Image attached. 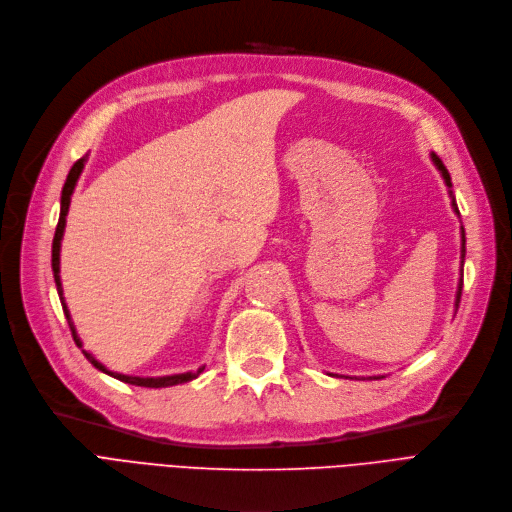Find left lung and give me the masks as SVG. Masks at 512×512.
I'll use <instances>...</instances> for the list:
<instances>
[{
	"label": "left lung",
	"instance_id": "left-lung-1",
	"mask_svg": "<svg viewBox=\"0 0 512 512\" xmlns=\"http://www.w3.org/2000/svg\"><path fill=\"white\" fill-rule=\"evenodd\" d=\"M431 160H433V164L437 166V170H440V173H442V177H444V183L448 185V189H450V198H452V208H454V212L460 216V212H458V206H456V200H454V196H452V181H450V173H448V168L444 166V162L440 160V158H437L435 154H431ZM462 233V262H465V229H462L460 231ZM460 294H462V279H460V283H458V291H456V308H458V302H460ZM379 379V377H377Z\"/></svg>",
	"mask_w": 512,
	"mask_h": 512
}]
</instances>
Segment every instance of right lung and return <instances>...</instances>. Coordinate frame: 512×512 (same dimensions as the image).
<instances>
[{
  "instance_id": "1",
  "label": "right lung",
  "mask_w": 512,
  "mask_h": 512,
  "mask_svg": "<svg viewBox=\"0 0 512 512\" xmlns=\"http://www.w3.org/2000/svg\"><path fill=\"white\" fill-rule=\"evenodd\" d=\"M85 162H87V154L83 158H79L75 164H72L70 173L66 177V183L62 187V198H60V218H58V227H56V233H54V243H52V271H54V281H56V287H58V296H60V302H62V310H64V316L66 321L70 325V331H72V339H75V344L83 350V342L81 337L77 335V329H75V323H72L70 319V312H68V306H66V300H64V291H62V281H60V248H62V237H64V227H66V214H68V206H70V196L72 191H75V185L83 173L85 168ZM85 358L93 364V367L97 371H102L118 381H125L129 385H141V387H168V385H179V383H187L191 379H196L204 367H200L198 371H187V373H179V375H164V377H135V375H123V373H114V371H108L104 364L100 360H95L87 350H83Z\"/></svg>"
}]
</instances>
